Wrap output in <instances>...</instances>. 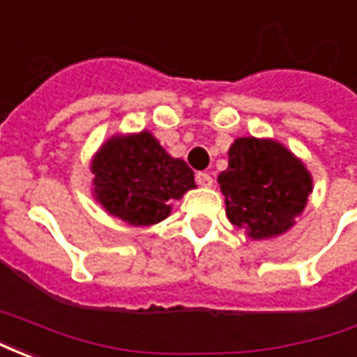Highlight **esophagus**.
<instances>
[{"instance_id": "1", "label": "esophagus", "mask_w": 357, "mask_h": 357, "mask_svg": "<svg viewBox=\"0 0 357 357\" xmlns=\"http://www.w3.org/2000/svg\"><path fill=\"white\" fill-rule=\"evenodd\" d=\"M195 179H197V183H199L201 187H210L212 183H214L212 176H210V174H206V172H197Z\"/></svg>"}]
</instances>
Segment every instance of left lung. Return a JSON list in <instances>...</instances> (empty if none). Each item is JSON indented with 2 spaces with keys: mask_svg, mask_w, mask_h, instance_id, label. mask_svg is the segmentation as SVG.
<instances>
[{
  "mask_svg": "<svg viewBox=\"0 0 357 357\" xmlns=\"http://www.w3.org/2000/svg\"><path fill=\"white\" fill-rule=\"evenodd\" d=\"M225 214L252 239L281 235L304 210L312 178L277 141L241 137L229 149V168L220 174Z\"/></svg>",
  "mask_w": 357,
  "mask_h": 357,
  "instance_id": "left-lung-1",
  "label": "left lung"
}]
</instances>
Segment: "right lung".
<instances>
[{
    "instance_id": "right-lung-1",
    "label": "right lung",
    "mask_w": 357,
    "mask_h": 357,
    "mask_svg": "<svg viewBox=\"0 0 357 357\" xmlns=\"http://www.w3.org/2000/svg\"><path fill=\"white\" fill-rule=\"evenodd\" d=\"M97 201L132 225H151L170 214L195 187V174L183 160L172 158L149 132L112 137L91 166Z\"/></svg>"
}]
</instances>
